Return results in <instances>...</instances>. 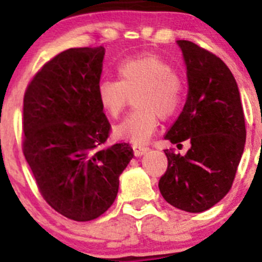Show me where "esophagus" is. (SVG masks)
Returning a JSON list of instances; mask_svg holds the SVG:
<instances>
[{
  "label": "esophagus",
  "instance_id": "34e87169",
  "mask_svg": "<svg viewBox=\"0 0 262 262\" xmlns=\"http://www.w3.org/2000/svg\"><path fill=\"white\" fill-rule=\"evenodd\" d=\"M148 149H149V148L146 147V146H142V144H137V143L133 144L134 155L138 156V157H139V156H143Z\"/></svg>",
  "mask_w": 262,
  "mask_h": 262
}]
</instances>
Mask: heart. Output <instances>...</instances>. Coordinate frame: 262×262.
Listing matches in <instances>:
<instances>
[{
	"label": "heart",
	"instance_id": "obj_1",
	"mask_svg": "<svg viewBox=\"0 0 262 262\" xmlns=\"http://www.w3.org/2000/svg\"><path fill=\"white\" fill-rule=\"evenodd\" d=\"M119 78H104L97 86V97L107 115L116 118L138 95L141 110L130 113L114 126L119 139L142 144L157 130L160 116L167 119L180 109L185 96L181 77L170 63L156 54L129 58L118 67Z\"/></svg>",
	"mask_w": 262,
	"mask_h": 262
}]
</instances>
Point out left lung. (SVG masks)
I'll use <instances>...</instances> for the list:
<instances>
[{"instance_id":"8db88e82","label":"left lung","mask_w":262,"mask_h":262,"mask_svg":"<svg viewBox=\"0 0 262 262\" xmlns=\"http://www.w3.org/2000/svg\"><path fill=\"white\" fill-rule=\"evenodd\" d=\"M186 66L187 96L166 133L172 144L189 141L186 155L165 149L167 171L158 187L166 202L202 213L221 202L233 184L244 155L246 126L238 86L226 63L187 40H178Z\"/></svg>"}]
</instances>
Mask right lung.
Wrapping results in <instances>:
<instances>
[{"instance_id": "right-lung-1", "label": "right lung", "mask_w": 262, "mask_h": 262, "mask_svg": "<svg viewBox=\"0 0 262 262\" xmlns=\"http://www.w3.org/2000/svg\"><path fill=\"white\" fill-rule=\"evenodd\" d=\"M104 47L71 48L43 66L24 96L23 150L47 203L77 222L114 203L129 143L105 147L110 124L97 97Z\"/></svg>"}]
</instances>
